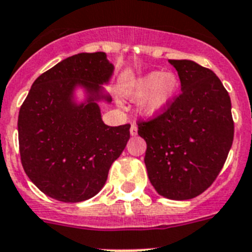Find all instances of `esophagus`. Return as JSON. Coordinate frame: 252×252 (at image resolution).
Returning a JSON list of instances; mask_svg holds the SVG:
<instances>
[{
    "label": "esophagus",
    "mask_w": 252,
    "mask_h": 252,
    "mask_svg": "<svg viewBox=\"0 0 252 252\" xmlns=\"http://www.w3.org/2000/svg\"><path fill=\"white\" fill-rule=\"evenodd\" d=\"M137 133H138V128L134 124H132V126H130V135H137Z\"/></svg>",
    "instance_id": "obj_1"
}]
</instances>
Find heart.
Listing matches in <instances>:
<instances>
[{
  "label": "heart",
  "mask_w": 252,
  "mask_h": 252,
  "mask_svg": "<svg viewBox=\"0 0 252 252\" xmlns=\"http://www.w3.org/2000/svg\"><path fill=\"white\" fill-rule=\"evenodd\" d=\"M180 89L179 77L172 72H148L129 82L128 94L141 100L139 108L143 117L156 118L165 113L174 102Z\"/></svg>",
  "instance_id": "heart-1"
}]
</instances>
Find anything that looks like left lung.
Returning a JSON list of instances; mask_svg holds the SVG:
<instances>
[{"label":"left lung","mask_w":252,"mask_h":252,"mask_svg":"<svg viewBox=\"0 0 252 252\" xmlns=\"http://www.w3.org/2000/svg\"><path fill=\"white\" fill-rule=\"evenodd\" d=\"M178 71L181 95L138 134L147 143L144 163L159 195L188 200L211 187L233 141L231 99L213 71L194 61L168 60Z\"/></svg>","instance_id":"obj_1"}]
</instances>
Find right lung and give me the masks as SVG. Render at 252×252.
Segmentation results:
<instances>
[{
  "label": "right lung",
  "instance_id": "add662e5",
  "mask_svg": "<svg viewBox=\"0 0 252 252\" xmlns=\"http://www.w3.org/2000/svg\"><path fill=\"white\" fill-rule=\"evenodd\" d=\"M113 76L106 53L96 52L68 57L34 81L19 113V146L28 178L45 195L78 203L104 188L130 137L129 124L102 122Z\"/></svg>",
  "mask_w": 252,
  "mask_h": 252
}]
</instances>
